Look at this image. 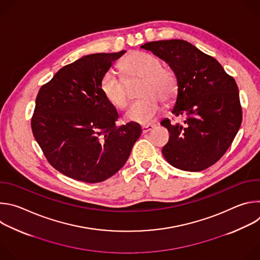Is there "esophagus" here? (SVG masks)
<instances>
[{"mask_svg":"<svg viewBox=\"0 0 260 260\" xmlns=\"http://www.w3.org/2000/svg\"><path fill=\"white\" fill-rule=\"evenodd\" d=\"M153 127H154V125H151V124L143 125V126H142V133H143V134H146V133H148V132L152 131V128H153Z\"/></svg>","mask_w":260,"mask_h":260,"instance_id":"esophagus-1","label":"esophagus"}]
</instances>
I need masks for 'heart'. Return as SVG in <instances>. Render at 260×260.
<instances>
[{"instance_id": "heart-1", "label": "heart", "mask_w": 260, "mask_h": 260, "mask_svg": "<svg viewBox=\"0 0 260 260\" xmlns=\"http://www.w3.org/2000/svg\"><path fill=\"white\" fill-rule=\"evenodd\" d=\"M128 78H141L144 82L140 96L124 114L127 121L140 124L150 123L161 110V103L171 101L177 91L175 74L162 67L160 59L152 54L135 51L127 54L120 63ZM101 90L105 99L117 109H123L128 101L125 82L113 71H107L101 80Z\"/></svg>"}]
</instances>
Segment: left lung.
Returning <instances> with one entry per match:
<instances>
[{"mask_svg":"<svg viewBox=\"0 0 260 260\" xmlns=\"http://www.w3.org/2000/svg\"><path fill=\"white\" fill-rule=\"evenodd\" d=\"M149 50L169 63L178 93L172 110L186 117L184 125L164 119L170 139L162 154L173 167L200 172L217 162L233 143L242 123V107L235 79L212 56L184 40L148 42Z\"/></svg>","mask_w":260,"mask_h":260,"instance_id":"left-lung-1","label":"left lung"}]
</instances>
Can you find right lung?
I'll return each instance as SVG.
<instances>
[{
	"label": "right lung",
	"mask_w": 260,
	"mask_h": 260,
	"mask_svg": "<svg viewBox=\"0 0 260 260\" xmlns=\"http://www.w3.org/2000/svg\"><path fill=\"white\" fill-rule=\"evenodd\" d=\"M125 53H94L62 67L36 98L32 135L48 162L67 177L98 183L126 162L142 134L140 124H115L118 113L101 80Z\"/></svg>",
	"instance_id": "1"
}]
</instances>
